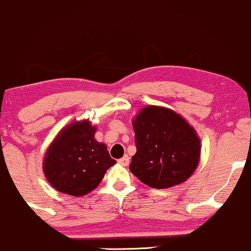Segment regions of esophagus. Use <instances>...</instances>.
Returning <instances> with one entry per match:
<instances>
[{
    "label": "esophagus",
    "instance_id": "1",
    "mask_svg": "<svg viewBox=\"0 0 251 251\" xmlns=\"http://www.w3.org/2000/svg\"><path fill=\"white\" fill-rule=\"evenodd\" d=\"M118 163H119L120 165H122V166H127V165H128V163H129V158H128V155H127V154L124 155V157L122 158V159L118 160Z\"/></svg>",
    "mask_w": 251,
    "mask_h": 251
}]
</instances>
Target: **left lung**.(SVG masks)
I'll return each mask as SVG.
<instances>
[{
  "label": "left lung",
  "mask_w": 251,
  "mask_h": 251,
  "mask_svg": "<svg viewBox=\"0 0 251 251\" xmlns=\"http://www.w3.org/2000/svg\"><path fill=\"white\" fill-rule=\"evenodd\" d=\"M137 152L129 170L144 184L166 189L188 180L201 159V139L179 113L145 106L132 120Z\"/></svg>",
  "instance_id": "obj_1"
}]
</instances>
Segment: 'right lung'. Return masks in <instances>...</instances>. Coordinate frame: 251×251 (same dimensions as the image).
<instances>
[{
    "label": "right lung",
    "instance_id": "1",
    "mask_svg": "<svg viewBox=\"0 0 251 251\" xmlns=\"http://www.w3.org/2000/svg\"><path fill=\"white\" fill-rule=\"evenodd\" d=\"M97 126L89 120L65 126L46 151L42 169L48 183L62 194L81 197L93 191L117 162L103 143L97 142Z\"/></svg>",
    "mask_w": 251,
    "mask_h": 251
}]
</instances>
